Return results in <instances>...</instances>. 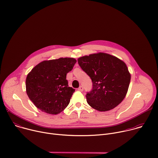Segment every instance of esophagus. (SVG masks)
Instances as JSON below:
<instances>
[{"label": "esophagus", "mask_w": 158, "mask_h": 158, "mask_svg": "<svg viewBox=\"0 0 158 158\" xmlns=\"http://www.w3.org/2000/svg\"><path fill=\"white\" fill-rule=\"evenodd\" d=\"M83 89H84L83 87H82V86H80V87L78 88V91H82Z\"/></svg>", "instance_id": "1"}]
</instances>
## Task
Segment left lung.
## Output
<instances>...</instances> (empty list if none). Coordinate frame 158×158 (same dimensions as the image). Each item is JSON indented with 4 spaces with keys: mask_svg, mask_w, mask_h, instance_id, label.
I'll use <instances>...</instances> for the list:
<instances>
[{
    "mask_svg": "<svg viewBox=\"0 0 158 158\" xmlns=\"http://www.w3.org/2000/svg\"><path fill=\"white\" fill-rule=\"evenodd\" d=\"M77 61L92 80L93 89L85 95L90 106L99 111H107L123 101L131 81L130 73L123 60L99 52L81 57Z\"/></svg>",
    "mask_w": 158,
    "mask_h": 158,
    "instance_id": "left-lung-1",
    "label": "left lung"
}]
</instances>
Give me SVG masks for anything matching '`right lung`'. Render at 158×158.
Instances as JSON below:
<instances>
[{
  "label": "right lung",
  "instance_id": "right-lung-1",
  "mask_svg": "<svg viewBox=\"0 0 158 158\" xmlns=\"http://www.w3.org/2000/svg\"><path fill=\"white\" fill-rule=\"evenodd\" d=\"M76 63L75 59L68 57L44 60L28 74L26 93L38 109L57 114L68 106L75 89L69 87L66 75Z\"/></svg>",
  "mask_w": 158,
  "mask_h": 158
}]
</instances>
